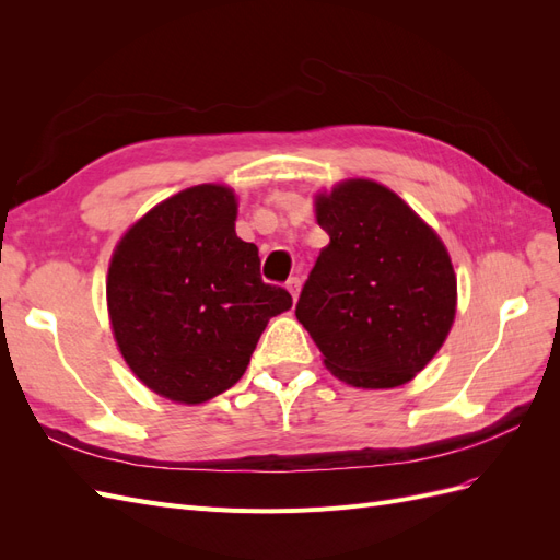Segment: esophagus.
Returning a JSON list of instances; mask_svg holds the SVG:
<instances>
[{"label": "esophagus", "mask_w": 560, "mask_h": 560, "mask_svg": "<svg viewBox=\"0 0 560 560\" xmlns=\"http://www.w3.org/2000/svg\"><path fill=\"white\" fill-rule=\"evenodd\" d=\"M287 290H290V294H292L294 301H296V296H299V292H301V280H299V278H290V280H287Z\"/></svg>", "instance_id": "esophagus-1"}]
</instances>
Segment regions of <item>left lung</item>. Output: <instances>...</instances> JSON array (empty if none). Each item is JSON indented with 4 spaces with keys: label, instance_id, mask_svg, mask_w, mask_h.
Returning a JSON list of instances; mask_svg holds the SVG:
<instances>
[{
    "label": "left lung",
    "instance_id": "obj_1",
    "mask_svg": "<svg viewBox=\"0 0 560 560\" xmlns=\"http://www.w3.org/2000/svg\"><path fill=\"white\" fill-rule=\"evenodd\" d=\"M315 206L329 245L303 284L296 317L336 378L371 389L404 385L434 358L453 325L448 252L376 182H343Z\"/></svg>",
    "mask_w": 560,
    "mask_h": 560
}]
</instances>
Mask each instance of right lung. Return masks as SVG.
<instances>
[{"label":"right lung","mask_w":560,"mask_h":560,"mask_svg":"<svg viewBox=\"0 0 560 560\" xmlns=\"http://www.w3.org/2000/svg\"><path fill=\"white\" fill-rule=\"evenodd\" d=\"M235 235V196L202 184L149 210L118 243L107 306L124 360L156 395L208 401L245 374L268 319L292 296Z\"/></svg>","instance_id":"1"}]
</instances>
